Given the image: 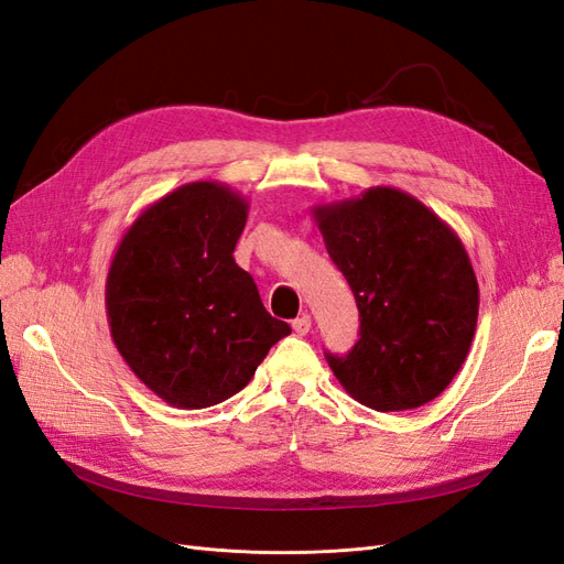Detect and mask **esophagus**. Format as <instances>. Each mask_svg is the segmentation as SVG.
Returning a JSON list of instances; mask_svg holds the SVG:
<instances>
[{
	"instance_id": "esophagus-1",
	"label": "esophagus",
	"mask_w": 564,
	"mask_h": 564,
	"mask_svg": "<svg viewBox=\"0 0 564 564\" xmlns=\"http://www.w3.org/2000/svg\"><path fill=\"white\" fill-rule=\"evenodd\" d=\"M292 327H294V332H296L299 336H305V334H308V332L313 329V319H311V315H301V317H296V319L292 322Z\"/></svg>"
}]
</instances>
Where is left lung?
<instances>
[{
  "instance_id": "obj_1",
  "label": "left lung",
  "mask_w": 564,
  "mask_h": 564,
  "mask_svg": "<svg viewBox=\"0 0 564 564\" xmlns=\"http://www.w3.org/2000/svg\"><path fill=\"white\" fill-rule=\"evenodd\" d=\"M332 261L348 280L360 340L327 355L338 383L377 412L435 400L464 367L480 311V289L454 228L400 187L311 209Z\"/></svg>"
}]
</instances>
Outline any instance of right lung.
I'll use <instances>...</instances> for the list:
<instances>
[{"mask_svg":"<svg viewBox=\"0 0 564 564\" xmlns=\"http://www.w3.org/2000/svg\"><path fill=\"white\" fill-rule=\"evenodd\" d=\"M249 199L218 181L185 183L135 216L106 280L115 348L176 409L240 392L289 324L272 317L232 251Z\"/></svg>","mask_w":564,"mask_h":564,"instance_id":"add662e5","label":"right lung"}]
</instances>
